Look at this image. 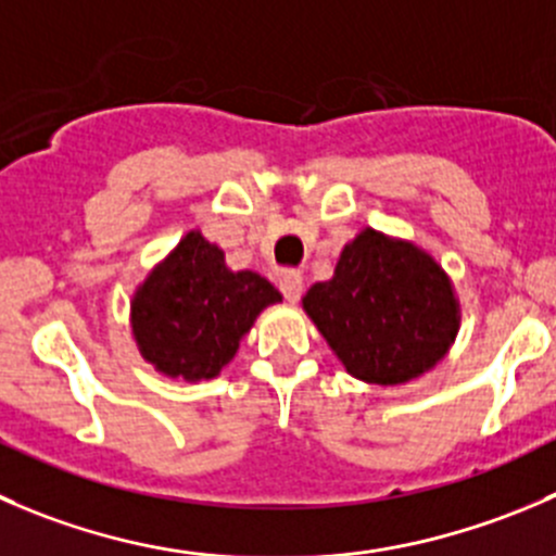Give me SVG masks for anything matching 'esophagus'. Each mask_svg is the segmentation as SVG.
Returning a JSON list of instances; mask_svg holds the SVG:
<instances>
[{
    "label": "esophagus",
    "mask_w": 556,
    "mask_h": 556,
    "mask_svg": "<svg viewBox=\"0 0 556 556\" xmlns=\"http://www.w3.org/2000/svg\"><path fill=\"white\" fill-rule=\"evenodd\" d=\"M279 290H282V295L290 304H295L301 299V290H304V279H301L299 271H285L279 277Z\"/></svg>",
    "instance_id": "esophagus-1"
}]
</instances>
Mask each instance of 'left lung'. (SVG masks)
Returning <instances> with one entry per match:
<instances>
[{
	"label": "left lung",
	"mask_w": 556,
	"mask_h": 556,
	"mask_svg": "<svg viewBox=\"0 0 556 556\" xmlns=\"http://www.w3.org/2000/svg\"><path fill=\"white\" fill-rule=\"evenodd\" d=\"M301 306L348 375L404 386L448 355L462 306L448 271L409 239L364 228Z\"/></svg>",
	"instance_id": "1"
}]
</instances>
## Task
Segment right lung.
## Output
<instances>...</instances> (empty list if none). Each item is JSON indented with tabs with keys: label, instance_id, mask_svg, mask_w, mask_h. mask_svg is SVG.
<instances>
[{
	"label": "right lung",
	"instance_id": "1",
	"mask_svg": "<svg viewBox=\"0 0 556 556\" xmlns=\"http://www.w3.org/2000/svg\"><path fill=\"white\" fill-rule=\"evenodd\" d=\"M282 293L257 271H233L225 252L201 230L143 277L129 299L132 342L154 371L170 380H214Z\"/></svg>",
	"mask_w": 556,
	"mask_h": 556
}]
</instances>
